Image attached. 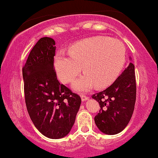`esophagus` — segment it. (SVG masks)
<instances>
[{
  "instance_id": "1",
  "label": "esophagus",
  "mask_w": 158,
  "mask_h": 158,
  "mask_svg": "<svg viewBox=\"0 0 158 158\" xmlns=\"http://www.w3.org/2000/svg\"><path fill=\"white\" fill-rule=\"evenodd\" d=\"M81 97L82 101H85V100H87L88 99H89V96H87L86 95H85V94L81 95Z\"/></svg>"
}]
</instances>
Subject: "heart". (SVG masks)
I'll list each match as a JSON object with an SVG mask.
<instances>
[{"label": "heart", "instance_id": "obj_1", "mask_svg": "<svg viewBox=\"0 0 158 158\" xmlns=\"http://www.w3.org/2000/svg\"><path fill=\"white\" fill-rule=\"evenodd\" d=\"M69 54L59 52L55 58V69L61 81L74 80L81 71L85 73L73 84L77 90L86 91L96 85H109L118 77L126 59V49L118 40L106 36L89 38L75 43Z\"/></svg>", "mask_w": 158, "mask_h": 158}]
</instances>
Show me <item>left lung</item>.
Returning <instances> with one entry per match:
<instances>
[{
    "label": "left lung",
    "mask_w": 158,
    "mask_h": 158,
    "mask_svg": "<svg viewBox=\"0 0 158 158\" xmlns=\"http://www.w3.org/2000/svg\"><path fill=\"white\" fill-rule=\"evenodd\" d=\"M100 109L95 116L96 125L106 135H115L127 126L136 100L135 65L130 63L115 81L105 90L92 96Z\"/></svg>",
    "instance_id": "8db88e82"
}]
</instances>
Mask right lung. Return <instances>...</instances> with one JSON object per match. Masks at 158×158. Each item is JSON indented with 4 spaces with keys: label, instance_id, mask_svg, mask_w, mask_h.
<instances>
[{
    "label": "right lung",
    "instance_id": "add662e5",
    "mask_svg": "<svg viewBox=\"0 0 158 158\" xmlns=\"http://www.w3.org/2000/svg\"><path fill=\"white\" fill-rule=\"evenodd\" d=\"M54 45L51 38H41L22 72L26 107L35 127L47 138L61 139L73 126L81 99L57 79Z\"/></svg>",
    "mask_w": 158,
    "mask_h": 158
}]
</instances>
